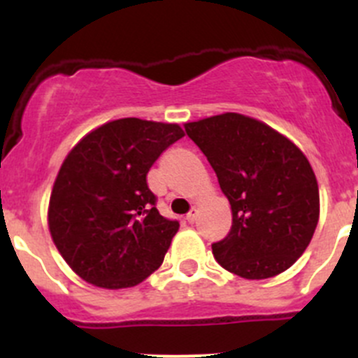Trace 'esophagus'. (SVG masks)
Wrapping results in <instances>:
<instances>
[{
	"label": "esophagus",
	"instance_id": "obj_1",
	"mask_svg": "<svg viewBox=\"0 0 358 358\" xmlns=\"http://www.w3.org/2000/svg\"><path fill=\"white\" fill-rule=\"evenodd\" d=\"M196 220H197V208H192V209H190L189 215H187V222L194 223Z\"/></svg>",
	"mask_w": 358,
	"mask_h": 358
}]
</instances>
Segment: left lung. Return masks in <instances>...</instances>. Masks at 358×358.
I'll list each match as a JSON object with an SVG mask.
<instances>
[{
  "label": "left lung",
  "instance_id": "left-lung-1",
  "mask_svg": "<svg viewBox=\"0 0 358 358\" xmlns=\"http://www.w3.org/2000/svg\"><path fill=\"white\" fill-rule=\"evenodd\" d=\"M232 208L229 236L213 244L216 262L249 280L287 270L319 223L315 173L305 154L265 122L237 112L185 122Z\"/></svg>",
  "mask_w": 358,
  "mask_h": 358
}]
</instances>
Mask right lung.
I'll return each instance as SVG.
<instances>
[{
    "instance_id": "1",
    "label": "right lung",
    "mask_w": 358,
    "mask_h": 358,
    "mask_svg": "<svg viewBox=\"0 0 358 358\" xmlns=\"http://www.w3.org/2000/svg\"><path fill=\"white\" fill-rule=\"evenodd\" d=\"M183 135L175 122L115 119L67 154L50 196L48 227L83 280L122 289L161 266L180 223L159 215L147 173Z\"/></svg>"
}]
</instances>
